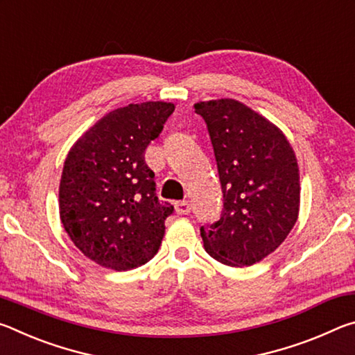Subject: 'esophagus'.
<instances>
[{
	"label": "esophagus",
	"mask_w": 355,
	"mask_h": 355,
	"mask_svg": "<svg viewBox=\"0 0 355 355\" xmlns=\"http://www.w3.org/2000/svg\"><path fill=\"white\" fill-rule=\"evenodd\" d=\"M175 211H177V214H189L191 213V205L188 202H177L175 203Z\"/></svg>",
	"instance_id": "esophagus-1"
}]
</instances>
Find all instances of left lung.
<instances>
[{
	"mask_svg": "<svg viewBox=\"0 0 355 355\" xmlns=\"http://www.w3.org/2000/svg\"><path fill=\"white\" fill-rule=\"evenodd\" d=\"M218 164L224 211L200 227L209 257L252 266L279 248L299 216V166L277 125L233 98L199 101Z\"/></svg>",
	"mask_w": 355,
	"mask_h": 355,
	"instance_id": "1",
	"label": "left lung"
}]
</instances>
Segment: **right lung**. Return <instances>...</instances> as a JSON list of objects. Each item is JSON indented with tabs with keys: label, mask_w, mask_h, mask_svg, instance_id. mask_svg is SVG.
Wrapping results in <instances>:
<instances>
[{
	"label": "right lung",
	"mask_w": 355,
	"mask_h": 355,
	"mask_svg": "<svg viewBox=\"0 0 355 355\" xmlns=\"http://www.w3.org/2000/svg\"><path fill=\"white\" fill-rule=\"evenodd\" d=\"M175 110L166 101H144L105 114L69 150L59 216L84 255L114 271L152 260L163 241L171 203L156 197L155 173L144 152Z\"/></svg>",
	"instance_id": "right-lung-1"
}]
</instances>
